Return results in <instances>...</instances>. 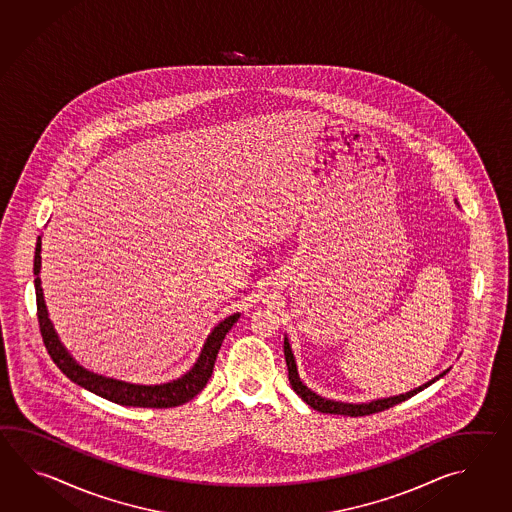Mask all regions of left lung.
<instances>
[{"label":"left lung","instance_id":"1","mask_svg":"<svg viewBox=\"0 0 512 512\" xmlns=\"http://www.w3.org/2000/svg\"><path fill=\"white\" fill-rule=\"evenodd\" d=\"M283 353H285V362H287V370H289V382L293 386L294 392L298 393L302 397V401L309 404L311 408H315L322 414H333V415H349V417H360V415L377 414L382 410H388L395 404L403 403L406 399L414 397L415 393L423 392L425 388H428L430 384H434L435 381H439L443 375H446V371H443L441 375H437L432 381L426 382L423 386L415 388L412 392L401 393V395H395V397H386V399H377V401H371V403H340V401H329L326 397H320L315 392H311L307 386H305L298 370H296V360H294L293 349L289 340L285 337L283 340Z\"/></svg>","mask_w":512,"mask_h":512}]
</instances>
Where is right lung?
<instances>
[{
    "instance_id": "right-lung-1",
    "label": "right lung",
    "mask_w": 512,
    "mask_h": 512,
    "mask_svg": "<svg viewBox=\"0 0 512 512\" xmlns=\"http://www.w3.org/2000/svg\"><path fill=\"white\" fill-rule=\"evenodd\" d=\"M42 238L38 236L36 241V251H34V289H36V307H38V324H40V333L44 338L47 353L55 362L60 371L66 375L67 379L86 388L89 392L100 395L108 399L111 403L122 404V406H137V408H174L181 404L188 403L194 399L197 393L201 392L207 386L208 379L212 377V370L216 364L219 348L223 344V338L229 333L230 327L234 326L240 318V313L227 316L221 320L218 326L212 329L208 335L205 346L201 349V355L192 366V370L186 371L183 377L175 379L172 382L164 384H153V386H144V384H131V382L117 381L102 377L93 371H87L84 366H80L77 360L73 359L60 338L56 335L55 327L47 315V307L44 302V291H42V280H40V269H42Z\"/></svg>"
}]
</instances>
